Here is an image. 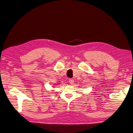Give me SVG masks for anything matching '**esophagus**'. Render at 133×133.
<instances>
[{"mask_svg": "<svg viewBox=\"0 0 133 133\" xmlns=\"http://www.w3.org/2000/svg\"><path fill=\"white\" fill-rule=\"evenodd\" d=\"M69 82L70 83L71 85H73L74 83V80L73 79H69Z\"/></svg>", "mask_w": 133, "mask_h": 133, "instance_id": "esophagus-1", "label": "esophagus"}]
</instances>
